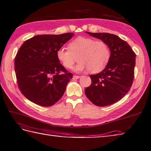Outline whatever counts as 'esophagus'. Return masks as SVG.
<instances>
[{
  "instance_id": "esophagus-1",
  "label": "esophagus",
  "mask_w": 151,
  "mask_h": 151,
  "mask_svg": "<svg viewBox=\"0 0 151 151\" xmlns=\"http://www.w3.org/2000/svg\"><path fill=\"white\" fill-rule=\"evenodd\" d=\"M80 77H81L80 76L74 75V76H73V80H77V79H79V78H80Z\"/></svg>"
}]
</instances>
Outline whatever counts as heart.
<instances>
[{
  "label": "heart",
  "mask_w": 151,
  "mask_h": 151,
  "mask_svg": "<svg viewBox=\"0 0 151 151\" xmlns=\"http://www.w3.org/2000/svg\"><path fill=\"white\" fill-rule=\"evenodd\" d=\"M57 59L67 68H71L78 57L79 63L74 70H89L92 73L103 70L108 64L110 50L108 45L102 41L80 36L68 44V48L61 47L57 50Z\"/></svg>",
  "instance_id": "heart-1"
}]
</instances>
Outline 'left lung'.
Instances as JSON below:
<instances>
[{"mask_svg": "<svg viewBox=\"0 0 151 151\" xmlns=\"http://www.w3.org/2000/svg\"><path fill=\"white\" fill-rule=\"evenodd\" d=\"M86 33L106 42L110 50V57L101 73L90 75L92 83L85 89V94L97 106H110L122 99L132 87L136 54L118 36L104 32Z\"/></svg>", "mask_w": 151, "mask_h": 151, "instance_id": "left-lung-1", "label": "left lung"}]
</instances>
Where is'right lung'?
<instances>
[{
  "label": "right lung",
  "mask_w": 151,
  "mask_h": 151,
  "mask_svg": "<svg viewBox=\"0 0 151 151\" xmlns=\"http://www.w3.org/2000/svg\"><path fill=\"white\" fill-rule=\"evenodd\" d=\"M73 35H37L19 49L15 58L18 86L29 101L49 107L61 99L73 75L60 63L56 52Z\"/></svg>",
  "instance_id": "right-lung-1"
}]
</instances>
